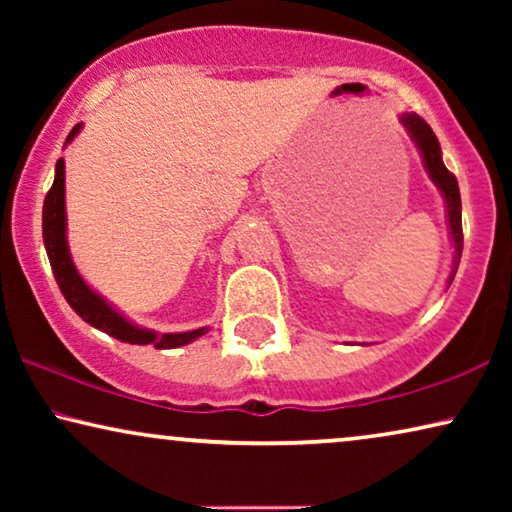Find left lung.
Instances as JSON below:
<instances>
[{
  "label": "left lung",
  "instance_id": "left-lung-1",
  "mask_svg": "<svg viewBox=\"0 0 512 512\" xmlns=\"http://www.w3.org/2000/svg\"><path fill=\"white\" fill-rule=\"evenodd\" d=\"M398 121L403 123V128L408 130L412 142H415L419 156H422L424 170L429 174V179L436 184V188L445 200V214H447V228H450V240H452V265L450 275H447L445 284L450 286L454 275H457L459 261H461V249H464V233H461V195L459 184L454 179V174L447 170L443 163V151H440L438 137L433 135L429 123L422 121L417 114H401Z\"/></svg>",
  "mask_w": 512,
  "mask_h": 512
}]
</instances>
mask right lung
<instances>
[{
    "mask_svg": "<svg viewBox=\"0 0 512 512\" xmlns=\"http://www.w3.org/2000/svg\"><path fill=\"white\" fill-rule=\"evenodd\" d=\"M83 123L74 125V130L67 135L69 144L79 135ZM41 230H44V247L51 261L55 282H58L62 296L69 303V307L79 314L83 321H88L90 326L97 331L111 335V338L130 342V345H153L156 349H177L184 347L188 342L198 340L200 335H205L209 328H193V331L184 333H158L151 328L137 326L135 321H130L123 312H118L114 305L109 303L102 293L90 289L86 279L79 275L76 265L69 254L67 244V209H65V160L55 163V179L51 191H48L44 200V219H41Z\"/></svg>",
    "mask_w": 512,
    "mask_h": 512,
    "instance_id": "obj_1",
    "label": "right lung"
}]
</instances>
